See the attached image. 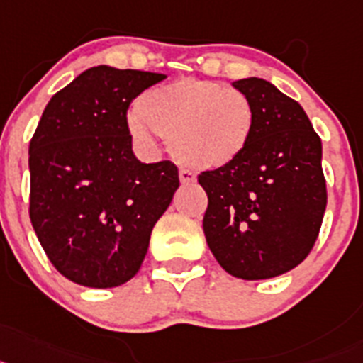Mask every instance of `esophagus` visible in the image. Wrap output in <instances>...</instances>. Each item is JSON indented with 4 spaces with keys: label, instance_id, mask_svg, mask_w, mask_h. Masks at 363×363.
<instances>
[{
    "label": "esophagus",
    "instance_id": "obj_1",
    "mask_svg": "<svg viewBox=\"0 0 363 363\" xmlns=\"http://www.w3.org/2000/svg\"><path fill=\"white\" fill-rule=\"evenodd\" d=\"M179 179H181L182 184H194L197 181L195 173L190 172V169H179Z\"/></svg>",
    "mask_w": 363,
    "mask_h": 363
}]
</instances>
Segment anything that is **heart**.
<instances>
[{
    "label": "heart",
    "mask_w": 363,
    "mask_h": 363,
    "mask_svg": "<svg viewBox=\"0 0 363 363\" xmlns=\"http://www.w3.org/2000/svg\"><path fill=\"white\" fill-rule=\"evenodd\" d=\"M256 121V107L238 87L181 78L146 91L128 124L140 146H153L160 135L186 166L216 169L242 155L254 137Z\"/></svg>",
    "instance_id": "obj_1"
}]
</instances>
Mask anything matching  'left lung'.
<instances>
[{"mask_svg":"<svg viewBox=\"0 0 363 363\" xmlns=\"http://www.w3.org/2000/svg\"><path fill=\"white\" fill-rule=\"evenodd\" d=\"M256 107V129L239 159L203 172L206 242L228 274L269 279L313 250L327 206L321 140L291 96L263 80L232 84Z\"/></svg>","mask_w":363,"mask_h":363,"instance_id":"1","label":"left lung"}]
</instances>
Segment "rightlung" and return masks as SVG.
Returning <instances> with one entry per match:
<instances>
[{"instance_id": "right-lung-1", "label": "right lung", "mask_w": 363, "mask_h": 363, "mask_svg": "<svg viewBox=\"0 0 363 363\" xmlns=\"http://www.w3.org/2000/svg\"><path fill=\"white\" fill-rule=\"evenodd\" d=\"M164 78L87 69L49 100L30 138V223L55 269L78 285L129 281L179 188L175 164L133 155L128 128L129 104Z\"/></svg>"}]
</instances>
